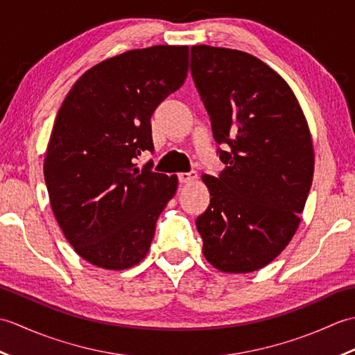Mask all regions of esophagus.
<instances>
[{"mask_svg":"<svg viewBox=\"0 0 355 355\" xmlns=\"http://www.w3.org/2000/svg\"><path fill=\"white\" fill-rule=\"evenodd\" d=\"M180 182L182 183H184V184H189V183H193L195 180L198 178V175H197V172L195 171H191V172H182L180 173Z\"/></svg>","mask_w":355,"mask_h":355,"instance_id":"34e87169","label":"esophagus"}]
</instances>
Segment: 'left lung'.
I'll use <instances>...</instances> for the list:
<instances>
[{
    "label": "left lung",
    "instance_id": "left-lung-1",
    "mask_svg": "<svg viewBox=\"0 0 355 355\" xmlns=\"http://www.w3.org/2000/svg\"><path fill=\"white\" fill-rule=\"evenodd\" d=\"M191 71L225 164L201 177L210 205L197 218L202 254L224 273H252L296 233L314 173L310 126L282 76L245 51L193 45Z\"/></svg>",
    "mask_w": 355,
    "mask_h": 355
}]
</instances>
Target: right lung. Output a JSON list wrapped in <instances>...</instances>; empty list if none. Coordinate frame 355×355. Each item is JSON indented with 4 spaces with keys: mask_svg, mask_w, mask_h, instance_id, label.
I'll return each mask as SVG.
<instances>
[{
    "mask_svg": "<svg viewBox=\"0 0 355 355\" xmlns=\"http://www.w3.org/2000/svg\"><path fill=\"white\" fill-rule=\"evenodd\" d=\"M187 45L128 50L76 80L53 125L44 158L50 206L82 259L126 270L145 259L177 175L135 168L153 150L150 116L184 84Z\"/></svg>",
    "mask_w": 355,
    "mask_h": 355,
    "instance_id": "add662e5",
    "label": "right lung"
}]
</instances>
